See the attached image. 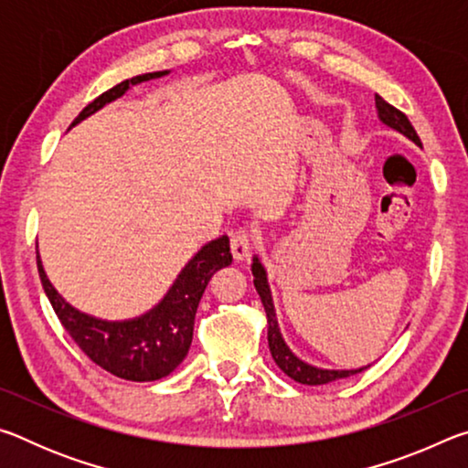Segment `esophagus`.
<instances>
[{"label": "esophagus", "instance_id": "esophagus-1", "mask_svg": "<svg viewBox=\"0 0 468 468\" xmlns=\"http://www.w3.org/2000/svg\"><path fill=\"white\" fill-rule=\"evenodd\" d=\"M251 241H253V235L250 229L239 227L235 229L231 233V251H233V258L235 260H245L250 256V250H251Z\"/></svg>", "mask_w": 468, "mask_h": 468}]
</instances>
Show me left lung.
Returning <instances> with one entry per match:
<instances>
[{
	"label": "left lung",
	"mask_w": 468,
	"mask_h": 468,
	"mask_svg": "<svg viewBox=\"0 0 468 468\" xmlns=\"http://www.w3.org/2000/svg\"><path fill=\"white\" fill-rule=\"evenodd\" d=\"M376 107H378L379 122L386 123L388 128L400 132L402 136H407L409 140H413L417 146H421V140H419L415 128L410 125L409 117L402 113V111L392 107L390 102H386L382 97H379V94H376ZM251 274H253V287H256L260 299H262L264 310H266L268 346H271L272 359H274L276 366H279L291 379H295V382L305 384V386H320V384L335 382V379H340V378L355 376V374H359V371L369 367L367 366V367H359V369H322V367H314V366H310V363L301 361L297 355L287 346V343L282 340L279 320H276V314H274L271 287H268L266 271H264V266L258 258H253Z\"/></svg>",
	"instance_id": "8db88e82"
}]
</instances>
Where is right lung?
Here are the masks:
<instances>
[{"label": "right lung", "mask_w": 468, "mask_h": 468, "mask_svg": "<svg viewBox=\"0 0 468 468\" xmlns=\"http://www.w3.org/2000/svg\"><path fill=\"white\" fill-rule=\"evenodd\" d=\"M165 74H169L167 69L133 76L130 80L120 82L89 102L72 125L80 123L94 111L105 107L107 102L123 97L130 86ZM231 262L233 256L231 248H229V237L223 235L206 243L189 260L167 295L148 314L125 322H107L78 312L66 303V299L47 279L37 251L38 276H41L43 289L51 301L53 312L58 314L61 326L68 330V335L74 338V343L82 348L92 363H97L109 374L132 379V382H154V379L169 376L186 359L194 336L197 303L204 295L206 284L212 279V274Z\"/></svg>", "instance_id": "right-lung-1"}]
</instances>
